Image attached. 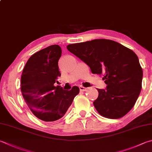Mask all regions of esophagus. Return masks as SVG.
Returning <instances> with one entry per match:
<instances>
[{"instance_id":"obj_1","label":"esophagus","mask_w":152,"mask_h":152,"mask_svg":"<svg viewBox=\"0 0 152 152\" xmlns=\"http://www.w3.org/2000/svg\"><path fill=\"white\" fill-rule=\"evenodd\" d=\"M79 88H80V90L82 91H85L87 90V89H88L87 88L83 87V86H80Z\"/></svg>"}]
</instances>
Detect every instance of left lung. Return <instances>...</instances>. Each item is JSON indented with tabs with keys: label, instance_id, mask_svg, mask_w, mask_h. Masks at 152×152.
<instances>
[{
	"label": "left lung",
	"instance_id": "obj_1",
	"mask_svg": "<svg viewBox=\"0 0 152 152\" xmlns=\"http://www.w3.org/2000/svg\"><path fill=\"white\" fill-rule=\"evenodd\" d=\"M67 49L90 66L91 72L103 76L105 90L97 89L94 102L104 117L119 118L135 105L142 88L143 72L137 55L116 41L99 39L70 44Z\"/></svg>",
	"mask_w": 152,
	"mask_h": 152
}]
</instances>
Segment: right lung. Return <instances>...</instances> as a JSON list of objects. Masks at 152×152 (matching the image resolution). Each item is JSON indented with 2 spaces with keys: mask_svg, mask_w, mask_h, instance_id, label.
Listing matches in <instances>:
<instances>
[{
  "mask_svg": "<svg viewBox=\"0 0 152 152\" xmlns=\"http://www.w3.org/2000/svg\"><path fill=\"white\" fill-rule=\"evenodd\" d=\"M61 55L58 45L41 49L28 59L21 76L24 101L33 114L43 121H55L63 117L80 92L78 86L70 91L54 86L61 76L58 62Z\"/></svg>",
  "mask_w": 152,
  "mask_h": 152,
  "instance_id": "right-lung-1",
  "label": "right lung"
}]
</instances>
